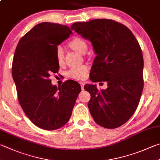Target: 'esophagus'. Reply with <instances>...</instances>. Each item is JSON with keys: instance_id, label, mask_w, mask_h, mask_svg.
Instances as JSON below:
<instances>
[{"instance_id": "obj_1", "label": "esophagus", "mask_w": 160, "mask_h": 160, "mask_svg": "<svg viewBox=\"0 0 160 160\" xmlns=\"http://www.w3.org/2000/svg\"><path fill=\"white\" fill-rule=\"evenodd\" d=\"M80 86H81V89H84V85H85V83L84 82H80Z\"/></svg>"}]
</instances>
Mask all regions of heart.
Masks as SVG:
<instances>
[{
    "label": "heart",
    "mask_w": 160,
    "mask_h": 160,
    "mask_svg": "<svg viewBox=\"0 0 160 160\" xmlns=\"http://www.w3.org/2000/svg\"><path fill=\"white\" fill-rule=\"evenodd\" d=\"M69 45L71 48L73 49L78 53L81 54H84L86 53L88 50V44L84 39L81 38H75L71 41L69 42ZM56 58L57 62L59 64H62L64 60V51L61 45L57 46L56 50ZM88 68L86 66H79V67L72 68L68 72V75L70 78L75 80H82L86 77L87 72H88Z\"/></svg>",
    "instance_id": "1"
}]
</instances>
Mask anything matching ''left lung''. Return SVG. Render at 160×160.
Segmentation results:
<instances>
[{
	"instance_id": "1",
	"label": "left lung",
	"mask_w": 160,
	"mask_h": 160,
	"mask_svg": "<svg viewBox=\"0 0 160 160\" xmlns=\"http://www.w3.org/2000/svg\"><path fill=\"white\" fill-rule=\"evenodd\" d=\"M71 28L92 42L97 54L90 80L108 84L106 89L98 90L95 85L84 87L91 95L89 112L98 125L118 128L133 115L143 92L140 45L128 28L112 19L76 22Z\"/></svg>"
}]
</instances>
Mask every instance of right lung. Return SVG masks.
Instances as JSON below:
<instances>
[{
  "mask_svg": "<svg viewBox=\"0 0 160 160\" xmlns=\"http://www.w3.org/2000/svg\"><path fill=\"white\" fill-rule=\"evenodd\" d=\"M72 33L66 26L42 22L19 40L14 52L12 74L20 106L32 122L42 129L65 125L81 91L74 80L57 88L50 79L52 73L59 71L57 45Z\"/></svg>",
  "mask_w": 160,
  "mask_h": 160,
  "instance_id": "add662e5",
  "label": "right lung"
}]
</instances>
